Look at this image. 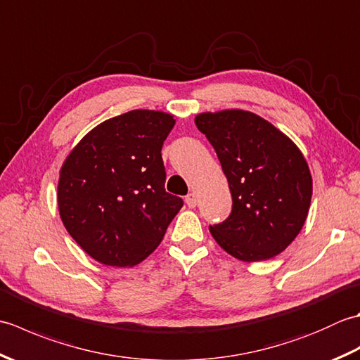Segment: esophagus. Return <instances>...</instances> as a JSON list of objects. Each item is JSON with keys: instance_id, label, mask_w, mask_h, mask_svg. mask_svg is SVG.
I'll list each match as a JSON object with an SVG mask.
<instances>
[{"instance_id": "34e87169", "label": "esophagus", "mask_w": 360, "mask_h": 360, "mask_svg": "<svg viewBox=\"0 0 360 360\" xmlns=\"http://www.w3.org/2000/svg\"><path fill=\"white\" fill-rule=\"evenodd\" d=\"M186 202H187V205H188L190 209H195L196 204H198V196L195 193H188L186 196Z\"/></svg>"}]
</instances>
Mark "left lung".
<instances>
[{
  "label": "left lung",
  "instance_id": "8db88e82",
  "mask_svg": "<svg viewBox=\"0 0 360 360\" xmlns=\"http://www.w3.org/2000/svg\"><path fill=\"white\" fill-rule=\"evenodd\" d=\"M223 167L232 193V213L210 226L229 255L246 263L281 254L307 221L312 178L292 139L269 120L244 110L196 114Z\"/></svg>",
  "mask_w": 360,
  "mask_h": 360
}]
</instances>
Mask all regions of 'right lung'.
<instances>
[{"instance_id": "obj_1", "label": "right lung", "mask_w": 360, "mask_h": 360, "mask_svg": "<svg viewBox=\"0 0 360 360\" xmlns=\"http://www.w3.org/2000/svg\"><path fill=\"white\" fill-rule=\"evenodd\" d=\"M173 114L133 110L102 122L82 137L60 168V218L96 262L131 267L162 241L182 207L165 192L164 141Z\"/></svg>"}]
</instances>
